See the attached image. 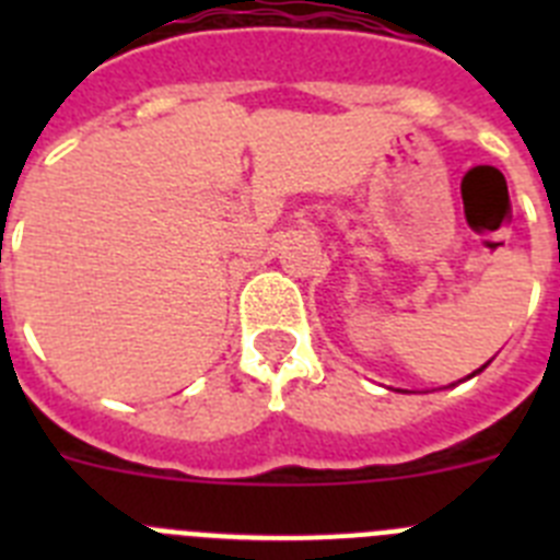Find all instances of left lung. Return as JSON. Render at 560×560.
Masks as SVG:
<instances>
[{
	"label": "left lung",
	"instance_id": "obj_1",
	"mask_svg": "<svg viewBox=\"0 0 560 560\" xmlns=\"http://www.w3.org/2000/svg\"><path fill=\"white\" fill-rule=\"evenodd\" d=\"M488 364H491V361H485L482 368H479V370H474V373H471V375H468V378H474V375H477V373H482V370H485V368H488Z\"/></svg>",
	"mask_w": 560,
	"mask_h": 560
}]
</instances>
